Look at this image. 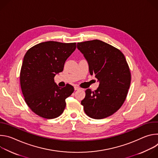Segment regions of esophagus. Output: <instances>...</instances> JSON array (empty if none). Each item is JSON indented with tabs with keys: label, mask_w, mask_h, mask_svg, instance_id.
Wrapping results in <instances>:
<instances>
[{
	"label": "esophagus",
	"mask_w": 158,
	"mask_h": 158,
	"mask_svg": "<svg viewBox=\"0 0 158 158\" xmlns=\"http://www.w3.org/2000/svg\"><path fill=\"white\" fill-rule=\"evenodd\" d=\"M74 89L76 90H79V89H81V88L79 87H78V86H74Z\"/></svg>",
	"instance_id": "34e87169"
}]
</instances>
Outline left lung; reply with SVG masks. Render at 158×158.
<instances>
[{"instance_id":"1","label":"left lung","mask_w":158,"mask_h":158,"mask_svg":"<svg viewBox=\"0 0 158 158\" xmlns=\"http://www.w3.org/2000/svg\"><path fill=\"white\" fill-rule=\"evenodd\" d=\"M77 49L89 64V73L99 82L97 90L86 89L81 101L85 113L101 119L119 109L126 98L131 76L124 54L103 41L93 40L78 42Z\"/></svg>"}]
</instances>
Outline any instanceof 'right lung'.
Segmentation results:
<instances>
[{"instance_id": "add662e5", "label": "right lung", "mask_w": 158, "mask_h": 158, "mask_svg": "<svg viewBox=\"0 0 158 158\" xmlns=\"http://www.w3.org/2000/svg\"><path fill=\"white\" fill-rule=\"evenodd\" d=\"M76 48V42L48 41L26 53L20 73V87L26 104L40 117H59L65 107V99L74 92L73 85L67 84L60 87L54 78L63 71L65 60Z\"/></svg>"}]
</instances>
